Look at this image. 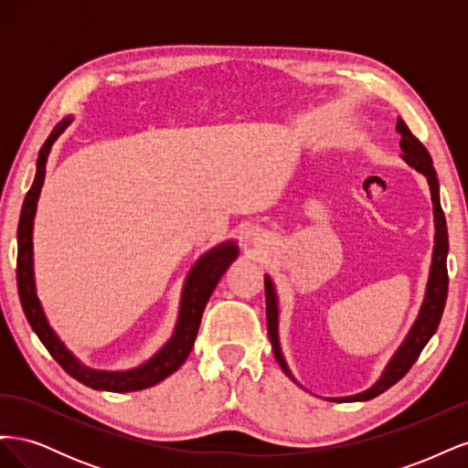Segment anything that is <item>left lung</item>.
I'll use <instances>...</instances> for the list:
<instances>
[{"label": "left lung", "instance_id": "8db88e82", "mask_svg": "<svg viewBox=\"0 0 468 468\" xmlns=\"http://www.w3.org/2000/svg\"><path fill=\"white\" fill-rule=\"evenodd\" d=\"M396 133L400 134V148L402 155L400 158L416 169L418 174L428 179L430 193H431V203H433V222H435V244H433V256H431V267H430V279H428V287H426V296H423V303L420 308V314L414 322L412 328H410L406 339L402 346L396 349L392 359L382 371L380 378L375 382L371 388H367L359 394L353 396H339V399H328L332 402H365L371 400L375 396L382 394L388 390L392 385H396L408 371L410 367L416 363L420 357L421 349L426 347V344L435 334L439 320H441L445 301H447V285H449V277H447V251H449V236H447V222L445 215L441 208V201H439V181L435 167L431 162V155L426 150L420 140L410 133L406 122L399 117L396 121ZM265 306H267V334H269V342L273 346L275 359L281 365L282 373H285L292 382L301 387V382L296 380L289 369V365L282 357L281 344H279V299L275 292V285L269 275H265Z\"/></svg>", "mask_w": 468, "mask_h": 468}]
</instances>
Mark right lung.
I'll list each match as a JSON object with an SVG mask.
<instances>
[{
  "label": "right lung",
  "instance_id": "add662e5",
  "mask_svg": "<svg viewBox=\"0 0 468 468\" xmlns=\"http://www.w3.org/2000/svg\"><path fill=\"white\" fill-rule=\"evenodd\" d=\"M72 121H74L72 117H66L64 121H60L54 126V131L47 138V143L42 144L38 152V160H37L35 181L23 201L19 229H17V289H19L21 306L27 320L31 324L33 332L42 342V346L48 349L50 356L58 361L62 369L69 377L80 380L81 385L95 390H109V392L144 390L158 385V382L176 373L179 367L186 363L187 356L193 349L197 332H199L203 310L210 299V294L218 285V281L224 275L226 269H229L230 263L238 258L239 250L234 239H229V242L208 250L205 256H201L199 261L191 267L186 282H183L176 330L172 337L164 344V347L155 353V356H152L146 363L134 367V369H129V371H101V369H91V367L83 365L50 328L45 310H42V304L37 296L35 269H33V222L37 215V201L40 197L42 183H45L47 160L52 150V144L56 143V138L68 129Z\"/></svg>",
  "mask_w": 468,
  "mask_h": 468
}]
</instances>
